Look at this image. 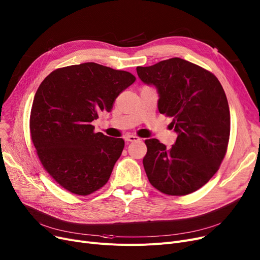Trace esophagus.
Wrapping results in <instances>:
<instances>
[{
    "mask_svg": "<svg viewBox=\"0 0 260 260\" xmlns=\"http://www.w3.org/2000/svg\"><path fill=\"white\" fill-rule=\"evenodd\" d=\"M125 141L126 142H139V141H141V139L138 137H134V135H127V137L125 138Z\"/></svg>",
    "mask_w": 260,
    "mask_h": 260,
    "instance_id": "esophagus-1",
    "label": "esophagus"
}]
</instances>
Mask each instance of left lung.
<instances>
[{"mask_svg": "<svg viewBox=\"0 0 260 260\" xmlns=\"http://www.w3.org/2000/svg\"><path fill=\"white\" fill-rule=\"evenodd\" d=\"M137 72L156 89L158 112L172 117L178 134L169 149L156 139L145 141L148 180L169 196L191 193L216 174L226 152L231 115L224 90L214 74L177 57Z\"/></svg>", "mask_w": 260, "mask_h": 260, "instance_id": "obj_1", "label": "left lung"}]
</instances>
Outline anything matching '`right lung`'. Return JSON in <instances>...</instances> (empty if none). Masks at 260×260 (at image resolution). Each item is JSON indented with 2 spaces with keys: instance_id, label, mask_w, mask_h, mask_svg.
I'll use <instances>...</instances> for the list:
<instances>
[{
  "instance_id": "right-lung-1",
  "label": "right lung",
  "mask_w": 260,
  "mask_h": 260,
  "mask_svg": "<svg viewBox=\"0 0 260 260\" xmlns=\"http://www.w3.org/2000/svg\"><path fill=\"white\" fill-rule=\"evenodd\" d=\"M134 81L129 72L85 62L55 70L41 82L31 107V141L60 186L86 196L108 182L125 142L95 133L92 121L110 112Z\"/></svg>"
}]
</instances>
